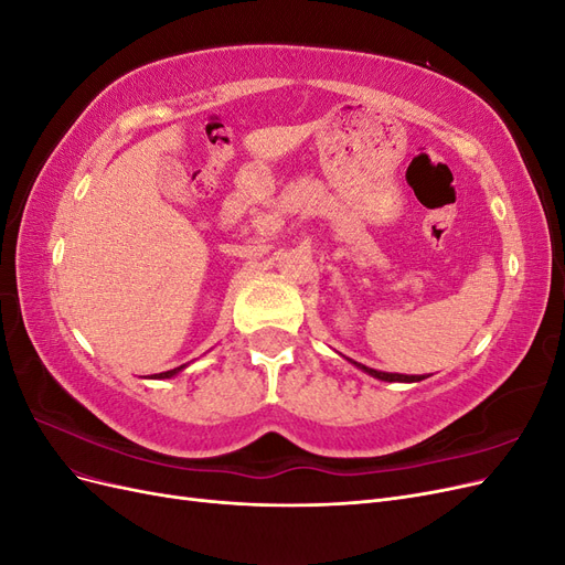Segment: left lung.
<instances>
[{"mask_svg":"<svg viewBox=\"0 0 565 565\" xmlns=\"http://www.w3.org/2000/svg\"><path fill=\"white\" fill-rule=\"evenodd\" d=\"M353 365H355V367H361L363 372L372 374V377H377V380H382V382H422V380H426L424 374H396V372H380V370L365 367V365L355 363V361H353Z\"/></svg>","mask_w":565,"mask_h":565,"instance_id":"left-lung-1","label":"left lung"}]
</instances>
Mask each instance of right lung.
I'll use <instances>...</instances> for the list:
<instances>
[{
	"instance_id": "right-lung-1",
	"label": "right lung",
	"mask_w": 565,
	"mask_h": 565,
	"mask_svg": "<svg viewBox=\"0 0 565 565\" xmlns=\"http://www.w3.org/2000/svg\"><path fill=\"white\" fill-rule=\"evenodd\" d=\"M185 365H179V367H174V370H167V372H160V374H156V377L152 380H169V377H174V374H179L181 370H183Z\"/></svg>"
}]
</instances>
